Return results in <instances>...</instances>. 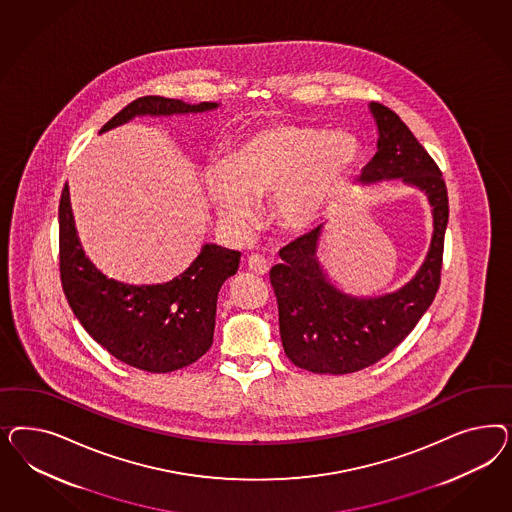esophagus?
Returning <instances> with one entry per match:
<instances>
[{
	"label": "esophagus",
	"instance_id": "obj_1",
	"mask_svg": "<svg viewBox=\"0 0 512 512\" xmlns=\"http://www.w3.org/2000/svg\"><path fill=\"white\" fill-rule=\"evenodd\" d=\"M248 268L251 272H255V274L263 276V274L268 272V261L264 259L263 255L253 253V255H249L248 257Z\"/></svg>",
	"mask_w": 512,
	"mask_h": 512
}]
</instances>
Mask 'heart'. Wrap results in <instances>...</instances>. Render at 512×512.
<instances>
[{
  "instance_id": "1",
  "label": "heart",
  "mask_w": 512,
  "mask_h": 512,
  "mask_svg": "<svg viewBox=\"0 0 512 512\" xmlns=\"http://www.w3.org/2000/svg\"><path fill=\"white\" fill-rule=\"evenodd\" d=\"M362 159L349 133H326L302 124H276L240 140L225 157L223 171L206 180L217 216L246 227L255 216L251 201L270 195L272 214L287 231L313 227L347 186Z\"/></svg>"
}]
</instances>
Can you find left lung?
I'll use <instances>...</instances> for the list:
<instances>
[{"label":"left lung","instance_id":"left-lung-1","mask_svg":"<svg viewBox=\"0 0 512 512\" xmlns=\"http://www.w3.org/2000/svg\"><path fill=\"white\" fill-rule=\"evenodd\" d=\"M377 154L360 182L402 178L428 195L434 210V236L417 276L400 291L379 298H353L328 283L317 263L323 223L279 251L270 283L276 295L279 334L287 358L311 373H353L387 357L417 326L434 302L441 283L449 195L432 155L394 110L373 101Z\"/></svg>","mask_w":512,"mask_h":512}]
</instances>
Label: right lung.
Listing matches in <instances>:
<instances>
[{
    "label": "right lung",
    "mask_w": 512,
    "mask_h": 512,
    "mask_svg": "<svg viewBox=\"0 0 512 512\" xmlns=\"http://www.w3.org/2000/svg\"><path fill=\"white\" fill-rule=\"evenodd\" d=\"M216 107L146 95L120 110L101 131L139 114H189ZM58 212L63 295L80 325L112 357L142 372L169 373L197 362L212 347L217 295L236 274L240 251L206 244L180 278L163 285H125L103 276L84 255L67 184Z\"/></svg>",
    "instance_id": "obj_1"
}]
</instances>
